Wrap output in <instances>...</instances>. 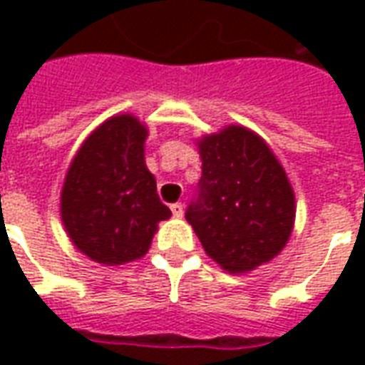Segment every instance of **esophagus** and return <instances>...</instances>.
Returning a JSON list of instances; mask_svg holds the SVG:
<instances>
[{"mask_svg":"<svg viewBox=\"0 0 365 365\" xmlns=\"http://www.w3.org/2000/svg\"><path fill=\"white\" fill-rule=\"evenodd\" d=\"M170 209H172V213H174L175 217H182V215H183L182 203H172V205H170Z\"/></svg>","mask_w":365,"mask_h":365,"instance_id":"34e87169","label":"esophagus"}]
</instances>
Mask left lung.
<instances>
[{"instance_id":"8db88e82","label":"left lung","mask_w":365,"mask_h":365,"mask_svg":"<svg viewBox=\"0 0 365 365\" xmlns=\"http://www.w3.org/2000/svg\"><path fill=\"white\" fill-rule=\"evenodd\" d=\"M203 174L185 219L205 252L230 274L250 272L289 240L295 197L274 152L245 127L199 143Z\"/></svg>"}]
</instances>
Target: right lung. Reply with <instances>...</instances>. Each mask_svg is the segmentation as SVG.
I'll list each match as a JSON object with an SVG mask.
<instances>
[{
  "instance_id": "add662e5",
  "label": "right lung",
  "mask_w": 365,
  "mask_h": 365,
  "mask_svg": "<svg viewBox=\"0 0 365 365\" xmlns=\"http://www.w3.org/2000/svg\"><path fill=\"white\" fill-rule=\"evenodd\" d=\"M146 128L119 115L96 128L76 154L62 187V222L78 250L107 266L146 254L170 217L144 164Z\"/></svg>"
}]
</instances>
